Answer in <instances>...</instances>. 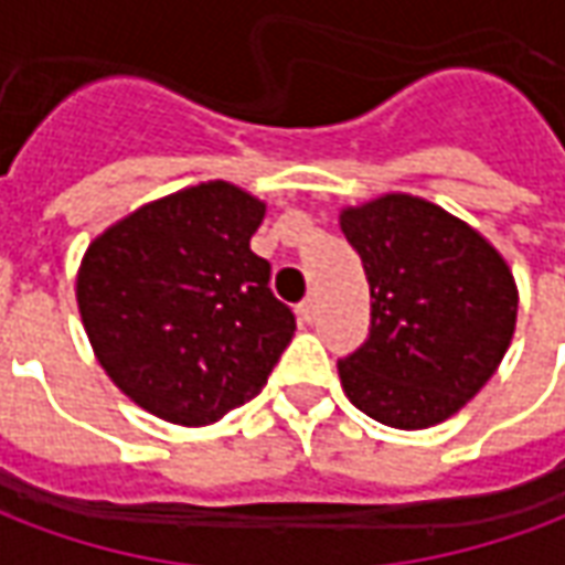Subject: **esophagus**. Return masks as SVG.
I'll return each instance as SVG.
<instances>
[{"label":"esophagus","instance_id":"obj_1","mask_svg":"<svg viewBox=\"0 0 565 565\" xmlns=\"http://www.w3.org/2000/svg\"><path fill=\"white\" fill-rule=\"evenodd\" d=\"M299 318L306 320V323H315V318H318V302H315V296H308V299L299 302Z\"/></svg>","mask_w":565,"mask_h":565}]
</instances>
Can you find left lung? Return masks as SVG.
Wrapping results in <instances>:
<instances>
[{"label": "left lung", "mask_w": 565, "mask_h": 565, "mask_svg": "<svg viewBox=\"0 0 565 565\" xmlns=\"http://www.w3.org/2000/svg\"><path fill=\"white\" fill-rule=\"evenodd\" d=\"M339 221L372 296L369 339L339 360L348 399L396 429L448 420L509 351L514 275L484 235L426 199L387 193Z\"/></svg>", "instance_id": "left-lung-1"}]
</instances>
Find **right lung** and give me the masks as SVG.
Returning a JSON list of instances; mask_svg holds the SVG:
<instances>
[{"label": "right lung", "mask_w": 565, "mask_h": 565, "mask_svg": "<svg viewBox=\"0 0 565 565\" xmlns=\"http://www.w3.org/2000/svg\"><path fill=\"white\" fill-rule=\"evenodd\" d=\"M266 205L226 181L186 186L108 226L81 259L78 308L99 363L169 424L254 399L296 318L250 250Z\"/></svg>", "instance_id": "1"}]
</instances>
